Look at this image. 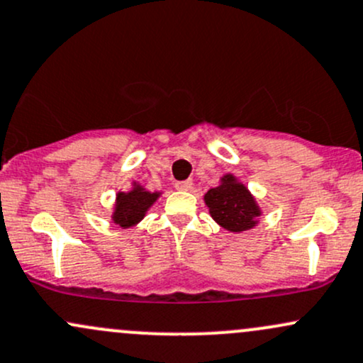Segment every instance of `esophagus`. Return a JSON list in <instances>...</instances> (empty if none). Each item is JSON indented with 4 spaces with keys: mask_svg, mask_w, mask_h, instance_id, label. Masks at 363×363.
Here are the masks:
<instances>
[{
    "mask_svg": "<svg viewBox=\"0 0 363 363\" xmlns=\"http://www.w3.org/2000/svg\"><path fill=\"white\" fill-rule=\"evenodd\" d=\"M174 189L180 190V192H189V190H192V182H190V180L177 182V183H174Z\"/></svg>",
    "mask_w": 363,
    "mask_h": 363,
    "instance_id": "esophagus-1",
    "label": "esophagus"
}]
</instances>
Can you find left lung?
<instances>
[{"label":"left lung","mask_w":363,"mask_h":363,"mask_svg":"<svg viewBox=\"0 0 363 363\" xmlns=\"http://www.w3.org/2000/svg\"><path fill=\"white\" fill-rule=\"evenodd\" d=\"M203 202L211 218L230 233L254 230L262 216V207L255 195L233 173L223 174L219 185L203 194Z\"/></svg>","instance_id":"1"}]
</instances>
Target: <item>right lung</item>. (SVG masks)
I'll list each match as a JSON object with an SVG mask.
<instances>
[{
    "instance_id": "add662e5",
    "label": "right lung",
    "mask_w": 363,
    "mask_h": 363,
    "mask_svg": "<svg viewBox=\"0 0 363 363\" xmlns=\"http://www.w3.org/2000/svg\"><path fill=\"white\" fill-rule=\"evenodd\" d=\"M162 192H149L142 183L132 180L127 192H116L111 211V223L121 230L137 226Z\"/></svg>"
}]
</instances>
